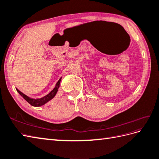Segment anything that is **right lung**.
Returning <instances> with one entry per match:
<instances>
[{
  "instance_id": "right-lung-1",
  "label": "right lung",
  "mask_w": 159,
  "mask_h": 159,
  "mask_svg": "<svg viewBox=\"0 0 159 159\" xmlns=\"http://www.w3.org/2000/svg\"><path fill=\"white\" fill-rule=\"evenodd\" d=\"M61 80V78H60V79L58 80V82L57 83L55 88H54L48 94H47L46 96L41 98H38V99L31 98H29V96H26L25 94H24L22 92H20V91H19L18 89H16V90H17V92H18L20 94V96H21L26 101H27V102L30 104H31V105H32L33 107H40V106L43 105V104H45L48 102H49L50 100H52L53 98L55 96V95L57 93V91H58V89H59Z\"/></svg>"
}]
</instances>
